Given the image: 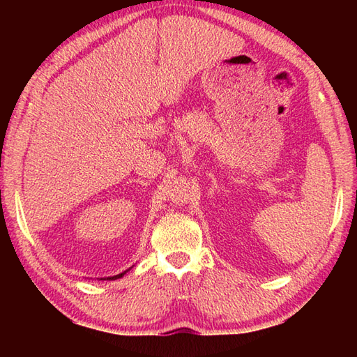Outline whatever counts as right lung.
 I'll use <instances>...</instances> for the list:
<instances>
[{
    "mask_svg": "<svg viewBox=\"0 0 357 357\" xmlns=\"http://www.w3.org/2000/svg\"><path fill=\"white\" fill-rule=\"evenodd\" d=\"M128 270H126L124 273H119V275H116V276H110V278H104V279H107V280H115V279H119V278H123L126 273H127Z\"/></svg>",
    "mask_w": 357,
    "mask_h": 357,
    "instance_id": "right-lung-1",
    "label": "right lung"
}]
</instances>
